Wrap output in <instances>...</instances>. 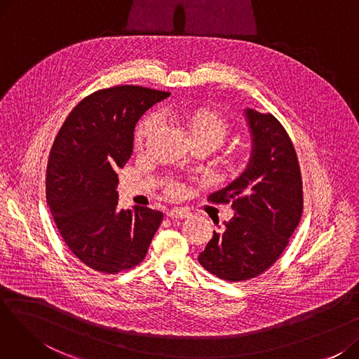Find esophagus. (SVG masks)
<instances>
[{"label": "esophagus", "mask_w": 359, "mask_h": 359, "mask_svg": "<svg viewBox=\"0 0 359 359\" xmlns=\"http://www.w3.org/2000/svg\"><path fill=\"white\" fill-rule=\"evenodd\" d=\"M167 217H170V218H189L191 217V212L187 211V210H183V208H173V210H170V211H167Z\"/></svg>", "instance_id": "obj_1"}]
</instances>
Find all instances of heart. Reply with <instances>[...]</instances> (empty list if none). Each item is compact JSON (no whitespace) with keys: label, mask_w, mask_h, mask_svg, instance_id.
<instances>
[{"label":"heart","mask_w":359,"mask_h":359,"mask_svg":"<svg viewBox=\"0 0 359 359\" xmlns=\"http://www.w3.org/2000/svg\"><path fill=\"white\" fill-rule=\"evenodd\" d=\"M186 126L187 134L192 141H205L212 148H218L230 134V125L222 115L211 109H196L187 111L180 118ZM160 123V116L157 113L147 116L137 129L135 145L138 148L144 147L148 138L153 135ZM168 195L177 194V186L173 184L167 189Z\"/></svg>","instance_id":"b5f03b06"}]
</instances>
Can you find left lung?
Listing matches in <instances>:
<instances>
[{
	"label": "left lung",
	"mask_w": 359,
	"mask_h": 359,
	"mask_svg": "<svg viewBox=\"0 0 359 359\" xmlns=\"http://www.w3.org/2000/svg\"><path fill=\"white\" fill-rule=\"evenodd\" d=\"M252 154L246 170L210 195L230 203L234 217L214 231L198 260L219 279L240 282L268 271L288 246L303 214V180L285 128L271 115L246 110Z\"/></svg>",
	"instance_id": "1"
}]
</instances>
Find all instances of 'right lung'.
I'll use <instances>...</instances> for the list:
<instances>
[{
  "mask_svg": "<svg viewBox=\"0 0 359 359\" xmlns=\"http://www.w3.org/2000/svg\"><path fill=\"white\" fill-rule=\"evenodd\" d=\"M168 96L141 86L97 90L71 110L53 141L46 202L68 249L94 271L140 265L163 221L147 206L118 210L116 172L132 154L138 119Z\"/></svg>",
  "mask_w": 359,
  "mask_h": 359,
  "instance_id": "add662e5",
  "label": "right lung"
}]
</instances>
